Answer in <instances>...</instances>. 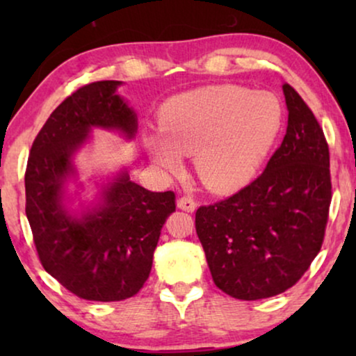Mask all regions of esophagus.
I'll return each instance as SVG.
<instances>
[{"label":"esophagus","instance_id":"esophagus-1","mask_svg":"<svg viewBox=\"0 0 356 356\" xmlns=\"http://www.w3.org/2000/svg\"><path fill=\"white\" fill-rule=\"evenodd\" d=\"M178 207L181 209V211L194 212L197 207V202H196V199H193L191 196H183L178 199Z\"/></svg>","mask_w":356,"mask_h":356}]
</instances>
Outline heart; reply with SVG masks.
<instances>
[{"instance_id": "heart-1", "label": "heart", "mask_w": 356, "mask_h": 356, "mask_svg": "<svg viewBox=\"0 0 356 356\" xmlns=\"http://www.w3.org/2000/svg\"><path fill=\"white\" fill-rule=\"evenodd\" d=\"M284 123L275 95L220 84L173 97L159 115L157 136L145 139L150 157L167 172L179 155L193 157L197 178L209 191L235 193L256 177Z\"/></svg>"}]
</instances>
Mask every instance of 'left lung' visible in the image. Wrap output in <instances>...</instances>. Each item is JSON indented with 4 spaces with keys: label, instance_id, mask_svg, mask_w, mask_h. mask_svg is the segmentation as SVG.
Wrapping results in <instances>:
<instances>
[{
    "label": "left lung",
    "instance_id": "1",
    "mask_svg": "<svg viewBox=\"0 0 356 356\" xmlns=\"http://www.w3.org/2000/svg\"><path fill=\"white\" fill-rule=\"evenodd\" d=\"M289 126L264 172L196 212L213 284L236 300L284 293L323 246L332 201L329 145L306 102L284 84Z\"/></svg>",
    "mask_w": 356,
    "mask_h": 356
}]
</instances>
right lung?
<instances>
[{
	"label": "right lung",
	"instance_id": "add662e5",
	"mask_svg": "<svg viewBox=\"0 0 356 356\" xmlns=\"http://www.w3.org/2000/svg\"><path fill=\"white\" fill-rule=\"evenodd\" d=\"M120 81H97L66 97L33 139L26 168V216L43 269L90 301H121L143 289L175 193H152L121 175L104 206L82 218L63 209L71 157L92 126L136 133V113L116 95Z\"/></svg>",
	"mask_w": 356,
	"mask_h": 356
}]
</instances>
